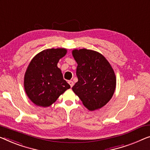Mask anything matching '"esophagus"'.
Masks as SVG:
<instances>
[{"label": "esophagus", "mask_w": 150, "mask_h": 150, "mask_svg": "<svg viewBox=\"0 0 150 150\" xmlns=\"http://www.w3.org/2000/svg\"><path fill=\"white\" fill-rule=\"evenodd\" d=\"M68 83H69V85H70V86H71V88H72V87L73 86V85H74V83H73V81H69Z\"/></svg>", "instance_id": "34e87169"}]
</instances>
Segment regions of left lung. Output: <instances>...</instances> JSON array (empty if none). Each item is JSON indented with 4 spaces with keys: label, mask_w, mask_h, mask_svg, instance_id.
<instances>
[{
    "label": "left lung",
    "mask_w": 150,
    "mask_h": 150,
    "mask_svg": "<svg viewBox=\"0 0 150 150\" xmlns=\"http://www.w3.org/2000/svg\"><path fill=\"white\" fill-rule=\"evenodd\" d=\"M73 56L77 63L78 81L73 91L89 110L105 106L116 88V76L110 64L96 51L83 48L75 50Z\"/></svg>",
    "instance_id": "1"
}]
</instances>
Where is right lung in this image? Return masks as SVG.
Segmentation results:
<instances>
[{
	"label": "right lung",
	"instance_id": "add662e5",
	"mask_svg": "<svg viewBox=\"0 0 150 150\" xmlns=\"http://www.w3.org/2000/svg\"><path fill=\"white\" fill-rule=\"evenodd\" d=\"M66 53L65 48L46 49L31 61L24 77V88L28 98L37 106H50L71 88L57 67Z\"/></svg>",
	"mask_w": 150,
	"mask_h": 150
}]
</instances>
